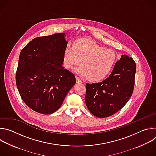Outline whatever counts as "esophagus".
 <instances>
[{"label": "esophagus", "instance_id": "esophagus-1", "mask_svg": "<svg viewBox=\"0 0 156 156\" xmlns=\"http://www.w3.org/2000/svg\"><path fill=\"white\" fill-rule=\"evenodd\" d=\"M76 81L77 83H81V81L78 77H76Z\"/></svg>", "mask_w": 156, "mask_h": 156}]
</instances>
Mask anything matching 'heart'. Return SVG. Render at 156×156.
Masks as SVG:
<instances>
[{
    "label": "heart",
    "mask_w": 156,
    "mask_h": 156,
    "mask_svg": "<svg viewBox=\"0 0 156 156\" xmlns=\"http://www.w3.org/2000/svg\"><path fill=\"white\" fill-rule=\"evenodd\" d=\"M115 60L116 54L113 50L104 49L87 39L78 40L75 46L68 44L63 53L65 68L71 69L81 63L82 66L76 72L93 81L104 79L112 70Z\"/></svg>",
    "instance_id": "b5f03b06"
}]
</instances>
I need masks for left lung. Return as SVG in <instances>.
<instances>
[{"label":"left lung","instance_id":"1","mask_svg":"<svg viewBox=\"0 0 156 156\" xmlns=\"http://www.w3.org/2000/svg\"><path fill=\"white\" fill-rule=\"evenodd\" d=\"M135 62L122 55L109 76L98 83H86V105L99 118L108 117L120 110L131 98L135 86Z\"/></svg>","mask_w":156,"mask_h":156}]
</instances>
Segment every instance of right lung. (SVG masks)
Here are the masks:
<instances>
[{
    "instance_id": "obj_1",
    "label": "right lung",
    "mask_w": 156,
    "mask_h": 156,
    "mask_svg": "<svg viewBox=\"0 0 156 156\" xmlns=\"http://www.w3.org/2000/svg\"><path fill=\"white\" fill-rule=\"evenodd\" d=\"M65 36L63 33L36 37L19 56L16 73L18 92L24 102L40 114L57 111L76 83L74 75L62 66L68 44Z\"/></svg>"
}]
</instances>
